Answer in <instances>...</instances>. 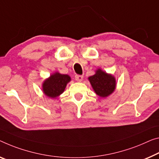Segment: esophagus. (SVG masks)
Returning a JSON list of instances; mask_svg holds the SVG:
<instances>
[{"mask_svg": "<svg viewBox=\"0 0 159 159\" xmlns=\"http://www.w3.org/2000/svg\"><path fill=\"white\" fill-rule=\"evenodd\" d=\"M75 80H77V81H78V82H81V81H82V80H83V75H76L75 76Z\"/></svg>", "mask_w": 159, "mask_h": 159, "instance_id": "esophagus-1", "label": "esophagus"}]
</instances>
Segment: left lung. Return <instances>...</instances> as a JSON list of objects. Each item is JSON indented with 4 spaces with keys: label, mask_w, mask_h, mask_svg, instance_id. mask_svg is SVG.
<instances>
[{
    "label": "left lung",
    "mask_w": 159,
    "mask_h": 159,
    "mask_svg": "<svg viewBox=\"0 0 159 159\" xmlns=\"http://www.w3.org/2000/svg\"><path fill=\"white\" fill-rule=\"evenodd\" d=\"M89 80L97 95L106 97L114 91L116 87L115 79L111 75L107 74L102 70H97L96 74L89 77Z\"/></svg>",
    "instance_id": "left-lung-1"
}]
</instances>
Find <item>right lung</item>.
Segmentation results:
<instances>
[{
	"label": "right lung",
	"instance_id": "1",
	"mask_svg": "<svg viewBox=\"0 0 159 159\" xmlns=\"http://www.w3.org/2000/svg\"><path fill=\"white\" fill-rule=\"evenodd\" d=\"M70 77L67 75H62L56 72L44 82L43 92L48 97L55 98L64 92L66 85L70 81Z\"/></svg>",
	"mask_w": 159,
	"mask_h": 159
}]
</instances>
